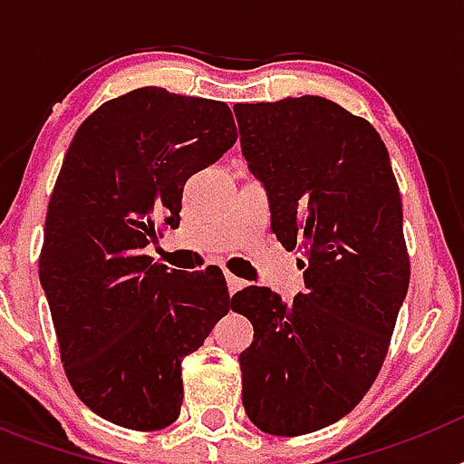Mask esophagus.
<instances>
[{
  "mask_svg": "<svg viewBox=\"0 0 464 464\" xmlns=\"http://www.w3.org/2000/svg\"><path fill=\"white\" fill-rule=\"evenodd\" d=\"M225 278H227V290H229V293H232V295H235L237 290H241V288H244V285H246V283L241 281V278H237L235 274H225Z\"/></svg>",
  "mask_w": 464,
  "mask_h": 464,
  "instance_id": "1",
  "label": "esophagus"
}]
</instances>
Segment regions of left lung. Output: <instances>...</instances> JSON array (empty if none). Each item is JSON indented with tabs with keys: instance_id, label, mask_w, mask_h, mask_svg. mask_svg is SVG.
<instances>
[{
	"instance_id": "1",
	"label": "left lung",
	"mask_w": 464,
	"mask_h": 464,
	"mask_svg": "<svg viewBox=\"0 0 464 464\" xmlns=\"http://www.w3.org/2000/svg\"><path fill=\"white\" fill-rule=\"evenodd\" d=\"M235 116L306 285L288 304L257 285L232 297L256 330L241 395L262 432L297 437L337 423L379 376L411 276L401 197L379 132L325 97L237 104Z\"/></svg>"
}]
</instances>
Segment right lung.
Wrapping results in <instances>:
<instances>
[{"label":"right lung","instance_id":"obj_1","mask_svg":"<svg viewBox=\"0 0 464 464\" xmlns=\"http://www.w3.org/2000/svg\"><path fill=\"white\" fill-rule=\"evenodd\" d=\"M237 141L225 102L137 88L83 121L57 174L39 256L64 374L90 411L162 430L181 413V362L232 306L220 267L153 265L183 186Z\"/></svg>","mask_w":464,"mask_h":464}]
</instances>
